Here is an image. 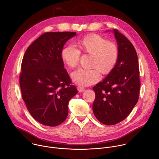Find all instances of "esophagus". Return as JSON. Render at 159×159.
<instances>
[{"instance_id": "obj_1", "label": "esophagus", "mask_w": 159, "mask_h": 159, "mask_svg": "<svg viewBox=\"0 0 159 159\" xmlns=\"http://www.w3.org/2000/svg\"><path fill=\"white\" fill-rule=\"evenodd\" d=\"M77 90H78V91H79V93H82V92H83L84 90H85V89H84L83 87L78 86V87H77Z\"/></svg>"}]
</instances>
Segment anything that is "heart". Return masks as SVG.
Wrapping results in <instances>:
<instances>
[{
    "label": "heart",
    "instance_id": "b5f03b06",
    "mask_svg": "<svg viewBox=\"0 0 159 159\" xmlns=\"http://www.w3.org/2000/svg\"><path fill=\"white\" fill-rule=\"evenodd\" d=\"M79 47L84 53L91 55L90 69H79L72 74L74 82L81 85H90L109 74L116 66L119 58L116 44L109 42L98 34H90L79 41ZM80 51L73 45H67L61 51L63 62L70 68L76 67L80 61Z\"/></svg>",
    "mask_w": 159,
    "mask_h": 159
}]
</instances>
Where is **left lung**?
Wrapping results in <instances>:
<instances>
[{"mask_svg":"<svg viewBox=\"0 0 159 159\" xmlns=\"http://www.w3.org/2000/svg\"><path fill=\"white\" fill-rule=\"evenodd\" d=\"M114 33L118 44V62L107 77L93 87L94 114L106 125H116L127 118L139 101L141 85L133 44L118 30L115 29Z\"/></svg>","mask_w":159,"mask_h":159,"instance_id":"left-lung-1","label":"left lung"}]
</instances>
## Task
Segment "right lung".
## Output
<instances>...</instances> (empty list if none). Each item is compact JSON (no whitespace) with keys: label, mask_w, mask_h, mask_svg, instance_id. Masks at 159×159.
I'll list each match as a JSON object with an SVG mask.
<instances>
[{"label":"right lung","mask_w":159,"mask_h":159,"mask_svg":"<svg viewBox=\"0 0 159 159\" xmlns=\"http://www.w3.org/2000/svg\"><path fill=\"white\" fill-rule=\"evenodd\" d=\"M75 32H47L26 50L19 84L22 99L37 121L57 126L68 116L69 102L77 93L64 68L61 51Z\"/></svg>","instance_id":"add662e5"}]
</instances>
